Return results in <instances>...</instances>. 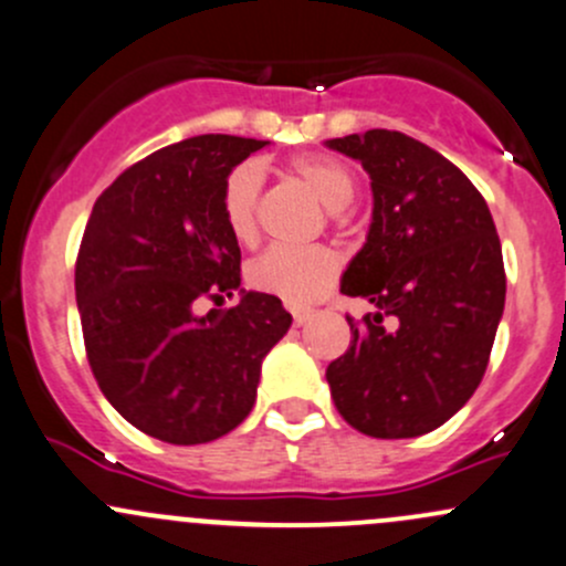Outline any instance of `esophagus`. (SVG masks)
Returning <instances> with one entry per match:
<instances>
[{
  "label": "esophagus",
  "mask_w": 566,
  "mask_h": 566,
  "mask_svg": "<svg viewBox=\"0 0 566 566\" xmlns=\"http://www.w3.org/2000/svg\"><path fill=\"white\" fill-rule=\"evenodd\" d=\"M308 317H312V312H308V308H293V323L295 325H303Z\"/></svg>",
  "instance_id": "obj_1"
}]
</instances>
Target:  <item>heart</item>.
Instances as JSON below:
<instances>
[{"instance_id": "obj_1", "label": "heart", "mask_w": 566, "mask_h": 566, "mask_svg": "<svg viewBox=\"0 0 566 566\" xmlns=\"http://www.w3.org/2000/svg\"><path fill=\"white\" fill-rule=\"evenodd\" d=\"M287 170L306 184L331 211H342L358 192V176L331 154H301L287 163ZM263 189V170L254 163H241L224 176L219 208L230 235L238 243L258 241V203ZM338 258L328 247H271L249 265V282L260 293L276 295L290 306L323 298L338 279Z\"/></svg>"}]
</instances>
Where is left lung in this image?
<instances>
[{
    "instance_id": "left-lung-1",
    "label": "left lung",
    "mask_w": 566,
    "mask_h": 566,
    "mask_svg": "<svg viewBox=\"0 0 566 566\" xmlns=\"http://www.w3.org/2000/svg\"><path fill=\"white\" fill-rule=\"evenodd\" d=\"M371 176L374 213L342 293L353 342L325 371L333 403L366 437L433 431L472 398L504 312L502 243L485 198L426 143L368 129L328 140Z\"/></svg>"
}]
</instances>
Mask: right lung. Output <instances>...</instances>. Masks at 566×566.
<instances>
[{"label": "right lung", "mask_w": 566, "mask_h": 566, "mask_svg": "<svg viewBox=\"0 0 566 566\" xmlns=\"http://www.w3.org/2000/svg\"><path fill=\"white\" fill-rule=\"evenodd\" d=\"M265 140L198 135L124 170L92 208L75 260L83 344L99 390L138 431L203 444L243 423L260 366L293 317L276 295L198 317L241 284L222 181Z\"/></svg>", "instance_id": "add662e5"}]
</instances>
